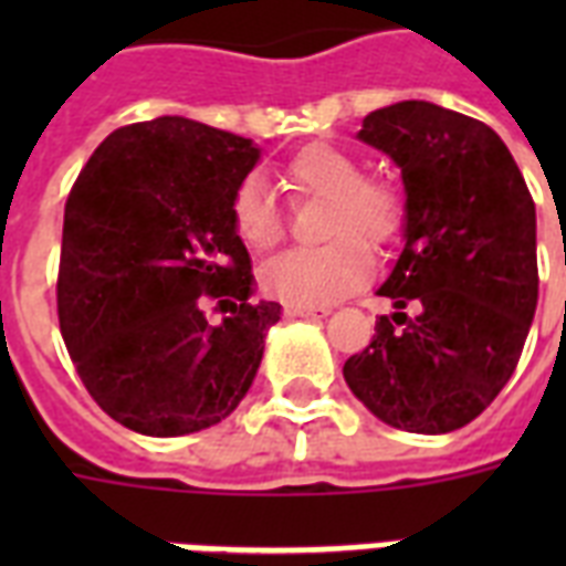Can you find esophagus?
<instances>
[{
    "instance_id": "34e87169",
    "label": "esophagus",
    "mask_w": 566,
    "mask_h": 566,
    "mask_svg": "<svg viewBox=\"0 0 566 566\" xmlns=\"http://www.w3.org/2000/svg\"><path fill=\"white\" fill-rule=\"evenodd\" d=\"M284 314H287L291 319H296V317L323 319V317H328L332 311H328V308H300V305H284Z\"/></svg>"
}]
</instances>
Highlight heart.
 <instances>
[{
    "mask_svg": "<svg viewBox=\"0 0 566 566\" xmlns=\"http://www.w3.org/2000/svg\"><path fill=\"white\" fill-rule=\"evenodd\" d=\"M293 196L328 199L326 234L332 243L293 249L264 266L261 284L279 302L323 308L361 291L370 279V249H385L402 229L405 205L385 179H364L361 161L332 144H311L284 167ZM231 226L252 252L282 243L284 217L261 179H247L231 196Z\"/></svg>",
    "mask_w": 566,
    "mask_h": 566,
    "instance_id": "obj_1",
    "label": "heart"
}]
</instances>
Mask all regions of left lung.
Listing matches in <instances>:
<instances>
[{
  "mask_svg": "<svg viewBox=\"0 0 566 566\" xmlns=\"http://www.w3.org/2000/svg\"><path fill=\"white\" fill-rule=\"evenodd\" d=\"M358 140L402 172L405 222L378 287L396 311L376 319L344 378L387 426L447 434L475 420L520 361L537 308L535 202L502 137L434 102L373 111Z\"/></svg>",
  "mask_w": 566,
  "mask_h": 566,
  "instance_id": "8db88e82",
  "label": "left lung"
}]
</instances>
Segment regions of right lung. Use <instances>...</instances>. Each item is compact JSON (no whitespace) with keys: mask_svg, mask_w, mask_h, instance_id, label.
Masks as SVG:
<instances>
[{"mask_svg":"<svg viewBox=\"0 0 566 566\" xmlns=\"http://www.w3.org/2000/svg\"><path fill=\"white\" fill-rule=\"evenodd\" d=\"M258 161L249 137L155 117L105 137L70 190L61 335L87 394L137 434L211 429L255 381L282 305L252 302L231 196ZM202 295L227 305L220 324Z\"/></svg>","mask_w":566,"mask_h":566,"instance_id":"right-lung-1","label":"right lung"}]
</instances>
